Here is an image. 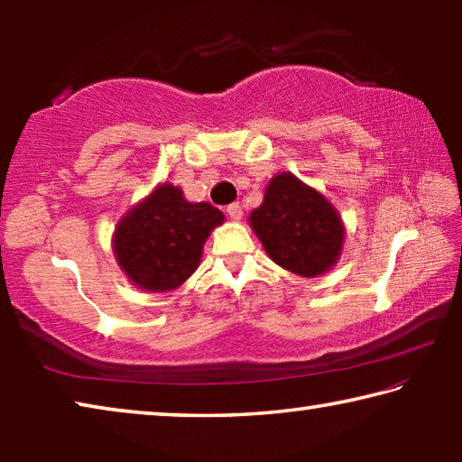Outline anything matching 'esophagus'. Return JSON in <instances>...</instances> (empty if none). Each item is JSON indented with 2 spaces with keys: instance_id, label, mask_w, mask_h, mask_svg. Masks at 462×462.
<instances>
[{
  "instance_id": "34e87169",
  "label": "esophagus",
  "mask_w": 462,
  "mask_h": 462,
  "mask_svg": "<svg viewBox=\"0 0 462 462\" xmlns=\"http://www.w3.org/2000/svg\"><path fill=\"white\" fill-rule=\"evenodd\" d=\"M226 212H228L230 220H234V222L242 220V206H240V203H230V206L226 208Z\"/></svg>"
}]
</instances>
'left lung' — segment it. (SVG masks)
Returning <instances> with one entry per match:
<instances>
[{"label":"left lung","mask_w":462,"mask_h":462,"mask_svg":"<svg viewBox=\"0 0 462 462\" xmlns=\"http://www.w3.org/2000/svg\"><path fill=\"white\" fill-rule=\"evenodd\" d=\"M248 220L271 261L295 275L318 277L340 259L344 224L338 212L293 173L271 179Z\"/></svg>","instance_id":"8db88e82"}]
</instances>
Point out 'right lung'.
<instances>
[{
  "label": "right lung",
  "instance_id": "obj_1",
  "mask_svg": "<svg viewBox=\"0 0 462 462\" xmlns=\"http://www.w3.org/2000/svg\"><path fill=\"white\" fill-rule=\"evenodd\" d=\"M222 222L212 203H191L181 187L162 183L118 222L116 261L144 291H173L199 267L203 245Z\"/></svg>",
  "mask_w": 462,
  "mask_h": 462
}]
</instances>
